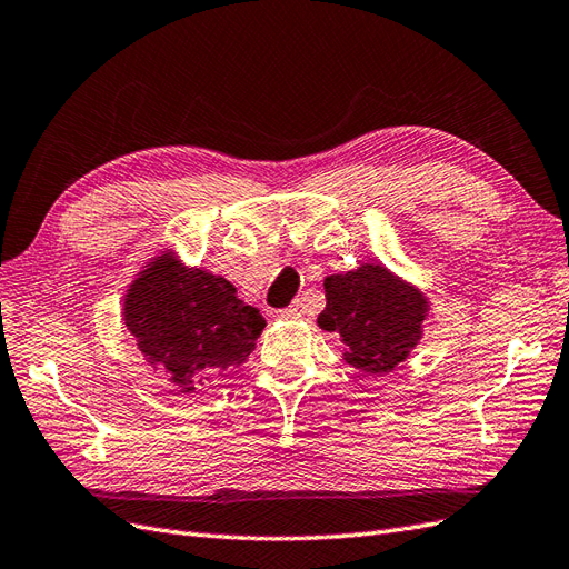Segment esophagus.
<instances>
[{
  "label": "esophagus",
  "instance_id": "1",
  "mask_svg": "<svg viewBox=\"0 0 569 569\" xmlns=\"http://www.w3.org/2000/svg\"><path fill=\"white\" fill-rule=\"evenodd\" d=\"M274 316H278L280 320H297V318H301V303L295 301L291 306H287V309L274 311Z\"/></svg>",
  "mask_w": 569,
  "mask_h": 569
}]
</instances>
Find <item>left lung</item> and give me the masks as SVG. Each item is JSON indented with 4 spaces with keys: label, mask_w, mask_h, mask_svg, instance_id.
Wrapping results in <instances>:
<instances>
[{
    "label": "left lung",
    "mask_w": 569,
    "mask_h": 569,
    "mask_svg": "<svg viewBox=\"0 0 569 569\" xmlns=\"http://www.w3.org/2000/svg\"><path fill=\"white\" fill-rule=\"evenodd\" d=\"M326 311L318 326L345 342V361L368 376L388 373L421 340L428 301L388 268L363 263L326 278Z\"/></svg>",
    "instance_id": "left-lung-1"
}]
</instances>
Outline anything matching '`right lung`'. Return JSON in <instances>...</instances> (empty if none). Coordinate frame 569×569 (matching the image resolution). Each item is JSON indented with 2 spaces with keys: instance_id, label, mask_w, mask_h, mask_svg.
<instances>
[{
  "instance_id": "right-lung-1",
  "label": "right lung",
  "mask_w": 569,
  "mask_h": 569,
  "mask_svg": "<svg viewBox=\"0 0 569 569\" xmlns=\"http://www.w3.org/2000/svg\"><path fill=\"white\" fill-rule=\"evenodd\" d=\"M124 322L146 361L162 366L183 392L232 373L266 328L232 282L181 266L170 251L152 258L127 289Z\"/></svg>"
}]
</instances>
